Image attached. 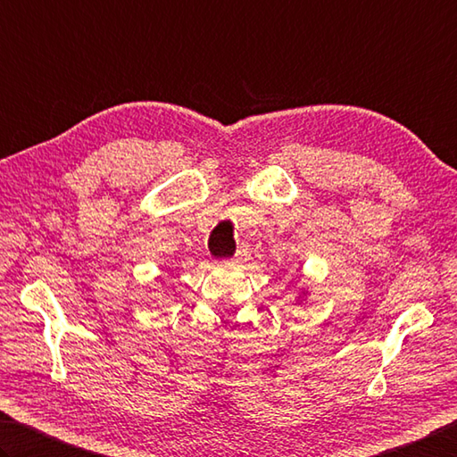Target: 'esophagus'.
<instances>
[{"mask_svg": "<svg viewBox=\"0 0 457 457\" xmlns=\"http://www.w3.org/2000/svg\"><path fill=\"white\" fill-rule=\"evenodd\" d=\"M240 258H243V253H240V251H238V253H237L235 256H232V262H238V261H240Z\"/></svg>", "mask_w": 457, "mask_h": 457, "instance_id": "1", "label": "esophagus"}]
</instances>
